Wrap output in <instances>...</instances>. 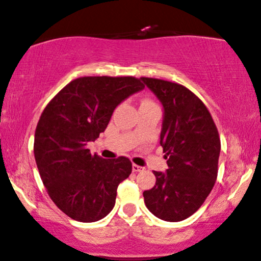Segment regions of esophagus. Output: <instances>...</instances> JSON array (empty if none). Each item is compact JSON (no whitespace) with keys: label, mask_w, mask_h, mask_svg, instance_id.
<instances>
[{"label":"esophagus","mask_w":261,"mask_h":261,"mask_svg":"<svg viewBox=\"0 0 261 261\" xmlns=\"http://www.w3.org/2000/svg\"><path fill=\"white\" fill-rule=\"evenodd\" d=\"M143 167H141V166H137V164H133V170L134 172H143Z\"/></svg>","instance_id":"1"}]
</instances>
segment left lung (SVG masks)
Listing matches in <instances>:
<instances>
[{
	"mask_svg": "<svg viewBox=\"0 0 261 261\" xmlns=\"http://www.w3.org/2000/svg\"><path fill=\"white\" fill-rule=\"evenodd\" d=\"M161 101V146L168 169L153 172L155 185L143 191L155 217L179 222L190 217L211 193L217 179L221 141L205 104L184 86L141 77Z\"/></svg>",
	"mask_w": 261,
	"mask_h": 261,
	"instance_id": "left-lung-1",
	"label": "left lung"
}]
</instances>
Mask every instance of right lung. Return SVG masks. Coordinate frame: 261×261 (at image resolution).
Listing matches in <instances>:
<instances>
[{
	"label": "right lung",
	"mask_w": 261,
	"mask_h": 261,
	"mask_svg": "<svg viewBox=\"0 0 261 261\" xmlns=\"http://www.w3.org/2000/svg\"><path fill=\"white\" fill-rule=\"evenodd\" d=\"M143 88L135 77H81L44 109L35 130V162L49 196L68 217L95 222L113 210L133 164L126 157L103 160L87 146L104 133L115 108Z\"/></svg>",
	"instance_id": "1"
}]
</instances>
